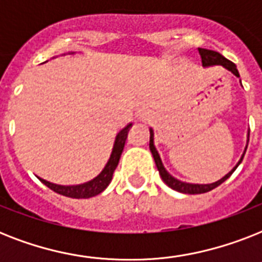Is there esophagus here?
<instances>
[{
  "instance_id": "34e87169",
  "label": "esophagus",
  "mask_w": 262,
  "mask_h": 262,
  "mask_svg": "<svg viewBox=\"0 0 262 262\" xmlns=\"http://www.w3.org/2000/svg\"><path fill=\"white\" fill-rule=\"evenodd\" d=\"M149 117H151V114H149V113H143V114H141V118H143V121H148V119H149Z\"/></svg>"
}]
</instances>
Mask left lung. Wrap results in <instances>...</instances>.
<instances>
[{
    "label": "left lung",
    "mask_w": 262,
    "mask_h": 262,
    "mask_svg": "<svg viewBox=\"0 0 262 262\" xmlns=\"http://www.w3.org/2000/svg\"><path fill=\"white\" fill-rule=\"evenodd\" d=\"M199 53H200V57H201L203 67L207 68V67H213V65H222V67L226 68L227 71L232 72V73H234L236 77H239V73H238V69H236L235 63L231 62V61H228L227 58H224L223 55L219 54L217 51L207 50V49H199ZM149 135H151L149 136V149H151L152 156H154V159H155L156 167H158V170H159L160 177H162V179H163L164 183H166L168 187H171V189H174V190H177V191H181V193H185V194H201V193H207V191L212 190V189H215V187H217L219 185H222V183H223L226 179L230 178V175L235 171V168L239 166L241 162H242V159H244L245 152H246V148H248V145H246L244 155H242V158H241V160L238 162V164H236L235 167L232 168L231 171L228 172L227 175H224L223 178L219 179L217 182L208 183V185L186 183V182H182V181H178V179H175L172 175L168 174L167 170L164 168L163 163H162V160H160V156H159V154H158V151H156L155 145H154V132H152V129H149ZM248 141H249V135H248Z\"/></svg>",
    "instance_id": "1"
}]
</instances>
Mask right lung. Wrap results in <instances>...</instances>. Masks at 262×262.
I'll return each instance as SVG.
<instances>
[{
	"instance_id": "right-lung-1",
	"label": "right lung",
	"mask_w": 262,
	"mask_h": 262,
	"mask_svg": "<svg viewBox=\"0 0 262 262\" xmlns=\"http://www.w3.org/2000/svg\"><path fill=\"white\" fill-rule=\"evenodd\" d=\"M132 126V123L126 125L123 127L122 130L119 132L117 137H115L114 148H113V152H111V156L107 164L103 168V171L94 178L90 182L81 183V185H76V186H62V185H55V183H51L49 181H45V179H40V182L45 183L47 187H50L51 190L58 193V194L67 195V197H72V199H90V197H94V195L102 193L108 183L111 182V178H113V174H114V170L118 166L119 158H121V154L123 151V147H125V141H126L127 132H129V127Z\"/></svg>"
}]
</instances>
